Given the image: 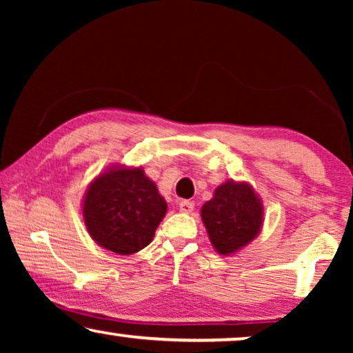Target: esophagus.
<instances>
[{
  "instance_id": "obj_1",
  "label": "esophagus",
  "mask_w": 353,
  "mask_h": 353,
  "mask_svg": "<svg viewBox=\"0 0 353 353\" xmlns=\"http://www.w3.org/2000/svg\"><path fill=\"white\" fill-rule=\"evenodd\" d=\"M178 207H180L181 212H185V214H190L194 209V202L190 201V199H181L178 202Z\"/></svg>"
}]
</instances>
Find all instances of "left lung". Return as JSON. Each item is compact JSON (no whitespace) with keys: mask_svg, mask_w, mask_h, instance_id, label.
<instances>
[{"mask_svg":"<svg viewBox=\"0 0 353 353\" xmlns=\"http://www.w3.org/2000/svg\"><path fill=\"white\" fill-rule=\"evenodd\" d=\"M262 204L248 183L228 181L216 188L214 199L202 205L207 233L220 254H233L257 236Z\"/></svg>","mask_w":353,"mask_h":353,"instance_id":"left-lung-1","label":"left lung"}]
</instances>
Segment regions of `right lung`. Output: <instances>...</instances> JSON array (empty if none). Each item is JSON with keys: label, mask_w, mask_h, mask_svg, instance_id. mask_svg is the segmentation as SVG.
I'll use <instances>...</instances> for the list:
<instances>
[{"label": "right lung", "mask_w": 353, "mask_h": 353, "mask_svg": "<svg viewBox=\"0 0 353 353\" xmlns=\"http://www.w3.org/2000/svg\"><path fill=\"white\" fill-rule=\"evenodd\" d=\"M165 212V201L141 168H117L99 175L83 204L91 238L120 255L146 248Z\"/></svg>", "instance_id": "right-lung-1"}]
</instances>
